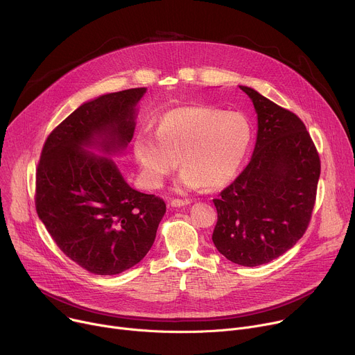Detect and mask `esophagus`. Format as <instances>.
I'll return each instance as SVG.
<instances>
[{"mask_svg": "<svg viewBox=\"0 0 355 355\" xmlns=\"http://www.w3.org/2000/svg\"><path fill=\"white\" fill-rule=\"evenodd\" d=\"M189 204H191L189 199H173L170 205H171L173 208H181V207H187V205H189Z\"/></svg>", "mask_w": 355, "mask_h": 355, "instance_id": "1", "label": "esophagus"}]
</instances>
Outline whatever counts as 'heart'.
<instances>
[{"mask_svg":"<svg viewBox=\"0 0 355 355\" xmlns=\"http://www.w3.org/2000/svg\"><path fill=\"white\" fill-rule=\"evenodd\" d=\"M251 140V126L241 114L178 108L160 119L156 133L141 130L133 141V153L147 188H160L180 160L184 170L177 189L204 185L216 189L236 178Z\"/></svg>","mask_w":355,"mask_h":355,"instance_id":"b5f03b06","label":"heart"}]
</instances>
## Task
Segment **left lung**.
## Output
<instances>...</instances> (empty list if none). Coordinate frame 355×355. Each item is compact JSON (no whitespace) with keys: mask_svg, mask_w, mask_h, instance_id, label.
<instances>
[{"mask_svg":"<svg viewBox=\"0 0 355 355\" xmlns=\"http://www.w3.org/2000/svg\"><path fill=\"white\" fill-rule=\"evenodd\" d=\"M257 114V140L244 171L214 204L212 240L234 264L256 267L292 248L305 233L320 177L318 150L303 122L254 88L239 85Z\"/></svg>","mask_w":355,"mask_h":355,"instance_id":"obj_1","label":"left lung"}]
</instances>
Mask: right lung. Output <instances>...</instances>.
Here are the masks:
<instances>
[{
	"instance_id": "obj_1",
	"label": "right lung",
	"mask_w": 355,
	"mask_h": 355,
	"mask_svg": "<svg viewBox=\"0 0 355 355\" xmlns=\"http://www.w3.org/2000/svg\"><path fill=\"white\" fill-rule=\"evenodd\" d=\"M147 88L99 95L49 135L36 173L39 219L87 271L116 275L148 252L164 200L133 189L112 157L123 155Z\"/></svg>"
}]
</instances>
